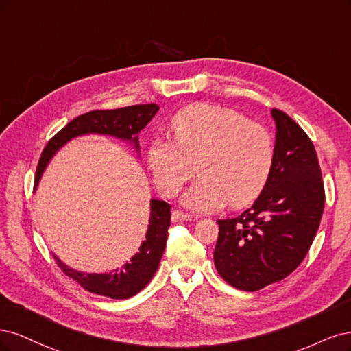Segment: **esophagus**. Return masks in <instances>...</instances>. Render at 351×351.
Instances as JSON below:
<instances>
[{
    "label": "esophagus",
    "instance_id": "obj_1",
    "mask_svg": "<svg viewBox=\"0 0 351 351\" xmlns=\"http://www.w3.org/2000/svg\"><path fill=\"white\" fill-rule=\"evenodd\" d=\"M189 220H192V217L188 216L186 213H182V211H179V210H175V211L172 213V221H173V223L189 221Z\"/></svg>",
    "mask_w": 351,
    "mask_h": 351
}]
</instances>
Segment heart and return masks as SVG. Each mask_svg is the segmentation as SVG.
Segmentation results:
<instances>
[{
  "instance_id": "obj_1",
  "label": "heart",
  "mask_w": 351,
  "mask_h": 351,
  "mask_svg": "<svg viewBox=\"0 0 351 351\" xmlns=\"http://www.w3.org/2000/svg\"><path fill=\"white\" fill-rule=\"evenodd\" d=\"M173 138L157 137L147 149V166L162 194L172 197L195 172L182 204L211 213L229 202L242 207L265 188L274 163L268 131L230 108L197 104L171 121Z\"/></svg>"
}]
</instances>
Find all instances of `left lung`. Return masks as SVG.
Here are the masks:
<instances>
[{"label": "left lung", "instance_id": "1", "mask_svg": "<svg viewBox=\"0 0 351 351\" xmlns=\"http://www.w3.org/2000/svg\"><path fill=\"white\" fill-rule=\"evenodd\" d=\"M276 122L274 163L254 204L217 220L214 265L230 286L256 291L286 278L306 256L319 228L325 192L311 138L285 112Z\"/></svg>", "mask_w": 351, "mask_h": 351}]
</instances>
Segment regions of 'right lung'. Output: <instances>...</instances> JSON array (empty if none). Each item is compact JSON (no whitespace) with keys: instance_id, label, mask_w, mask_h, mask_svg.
Returning <instances> with one entry per match:
<instances>
[{"instance_id":"add662e5","label":"right lung","mask_w":351,"mask_h":351,"mask_svg":"<svg viewBox=\"0 0 351 351\" xmlns=\"http://www.w3.org/2000/svg\"><path fill=\"white\" fill-rule=\"evenodd\" d=\"M159 106L134 105L110 110H93L88 114L77 117L51 138L45 147L36 169L35 189L38 188L45 169L62 147L77 137L99 134L114 137L132 145V149L140 154L138 132L145 128L153 117L157 114ZM172 207L162 199H150V219L147 228L145 241L141 242L138 252L132 255L130 263L121 268H115L109 273H84L66 265L64 261L53 255L56 263L64 273L75 280L78 285L95 295L106 296L110 299H128L141 291L154 273L159 268L162 255L167 241V229L171 226Z\"/></svg>"}]
</instances>
